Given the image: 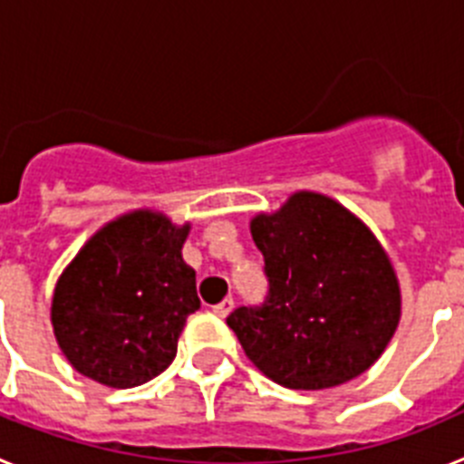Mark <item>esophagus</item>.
<instances>
[{"instance_id":"34e87169","label":"esophagus","mask_w":464,"mask_h":464,"mask_svg":"<svg viewBox=\"0 0 464 464\" xmlns=\"http://www.w3.org/2000/svg\"><path fill=\"white\" fill-rule=\"evenodd\" d=\"M232 309H235V299L225 297L223 302H218V304L213 306V314L220 315V318H225V315H227Z\"/></svg>"}]
</instances>
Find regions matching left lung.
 Segmentation results:
<instances>
[{"instance_id":"left-lung-1","label":"left lung","mask_w":464,"mask_h":464,"mask_svg":"<svg viewBox=\"0 0 464 464\" xmlns=\"http://www.w3.org/2000/svg\"><path fill=\"white\" fill-rule=\"evenodd\" d=\"M267 297L227 325L262 374L293 391H323L370 370L400 323L392 265L353 213L297 192L251 223Z\"/></svg>"}]
</instances>
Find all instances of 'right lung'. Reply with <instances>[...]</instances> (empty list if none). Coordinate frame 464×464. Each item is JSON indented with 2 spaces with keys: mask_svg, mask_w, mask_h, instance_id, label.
Masks as SVG:
<instances>
[{
  "mask_svg": "<svg viewBox=\"0 0 464 464\" xmlns=\"http://www.w3.org/2000/svg\"><path fill=\"white\" fill-rule=\"evenodd\" d=\"M190 225L150 211L102 227L55 285L51 321L76 372L134 388L176 358L186 318L199 309L195 272L181 257Z\"/></svg>",
  "mask_w": 464,
  "mask_h": 464,
  "instance_id": "add662e5",
  "label": "right lung"
}]
</instances>
